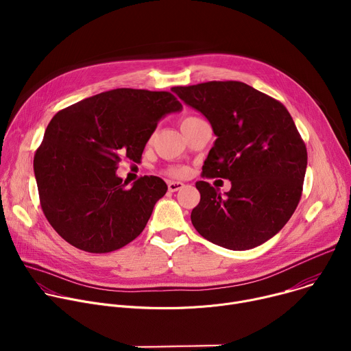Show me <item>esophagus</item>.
<instances>
[{
	"label": "esophagus",
	"instance_id": "34e87169",
	"mask_svg": "<svg viewBox=\"0 0 351 351\" xmlns=\"http://www.w3.org/2000/svg\"><path fill=\"white\" fill-rule=\"evenodd\" d=\"M182 187H183V183H182V182H168V190H169L171 193L178 191V190H180Z\"/></svg>",
	"mask_w": 351,
	"mask_h": 351
}]
</instances>
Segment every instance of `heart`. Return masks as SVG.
<instances>
[{
    "mask_svg": "<svg viewBox=\"0 0 351 351\" xmlns=\"http://www.w3.org/2000/svg\"><path fill=\"white\" fill-rule=\"evenodd\" d=\"M198 121H202V119L197 118V117H186V118H183V119H182V122H180V128H186V126L193 125V123H195V122H198ZM167 173H168V175H171V176H175V178H180V176H184V175L187 173V169H186L184 167H179V165H176V167H171V168H168V169H167Z\"/></svg>",
    "mask_w": 351,
    "mask_h": 351,
    "instance_id": "1",
    "label": "heart"
}]
</instances>
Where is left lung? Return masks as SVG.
I'll list each match as a JSON object with an SVG mask.
<instances>
[{"mask_svg":"<svg viewBox=\"0 0 351 351\" xmlns=\"http://www.w3.org/2000/svg\"><path fill=\"white\" fill-rule=\"evenodd\" d=\"M202 112L217 136L203 178L232 182L225 195L199 180L191 223L204 239L248 250L275 236L293 215L307 168V148L278 99L243 82H207L171 88Z\"/></svg>","mask_w":351,"mask_h":351,"instance_id":"8db88e82","label":"left lung"}]
</instances>
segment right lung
Instances as JSON below:
<instances>
[{"mask_svg":"<svg viewBox=\"0 0 351 351\" xmlns=\"http://www.w3.org/2000/svg\"><path fill=\"white\" fill-rule=\"evenodd\" d=\"M180 110L169 91L115 88L54 115L33 168L43 213L64 240L104 254L143 232L168 186L143 176L126 187L117 176L118 164L140 162L158 121Z\"/></svg>","mask_w":351,"mask_h":351,"instance_id":"obj_1","label":"right lung"}]
</instances>
